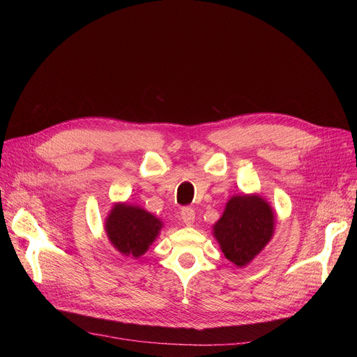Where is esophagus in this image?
<instances>
[{"label": "esophagus", "instance_id": "esophagus-1", "mask_svg": "<svg viewBox=\"0 0 357 357\" xmlns=\"http://www.w3.org/2000/svg\"><path fill=\"white\" fill-rule=\"evenodd\" d=\"M181 218L182 221L186 224V226H194V221H195V211L192 208H182L181 211Z\"/></svg>", "mask_w": 357, "mask_h": 357}]
</instances>
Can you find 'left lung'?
I'll return each instance as SVG.
<instances>
[{
	"label": "left lung",
	"instance_id": "obj_1",
	"mask_svg": "<svg viewBox=\"0 0 357 357\" xmlns=\"http://www.w3.org/2000/svg\"><path fill=\"white\" fill-rule=\"evenodd\" d=\"M276 215L272 205L259 194L233 195L213 226V236L231 264L248 266L275 233Z\"/></svg>",
	"mask_w": 357,
	"mask_h": 357
}]
</instances>
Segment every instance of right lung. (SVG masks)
Masks as SVG:
<instances>
[{
  "label": "right lung",
  "instance_id": "add662e5",
  "mask_svg": "<svg viewBox=\"0 0 357 357\" xmlns=\"http://www.w3.org/2000/svg\"><path fill=\"white\" fill-rule=\"evenodd\" d=\"M163 221L140 205L114 202L105 218L104 230L120 255L139 259L160 234Z\"/></svg>",
  "mask_w": 357,
  "mask_h": 357
}]
</instances>
